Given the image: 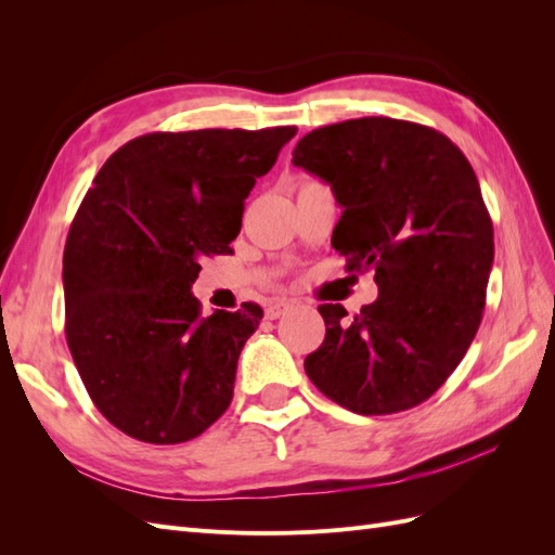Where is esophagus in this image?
<instances>
[{
	"instance_id": "34e87169",
	"label": "esophagus",
	"mask_w": 555,
	"mask_h": 555,
	"mask_svg": "<svg viewBox=\"0 0 555 555\" xmlns=\"http://www.w3.org/2000/svg\"><path fill=\"white\" fill-rule=\"evenodd\" d=\"M289 300L287 298H275V300H271V304H268V308H266V319H278L280 314H284L289 310Z\"/></svg>"
}]
</instances>
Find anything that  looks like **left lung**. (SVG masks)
<instances>
[{
	"mask_svg": "<svg viewBox=\"0 0 555 555\" xmlns=\"http://www.w3.org/2000/svg\"><path fill=\"white\" fill-rule=\"evenodd\" d=\"M292 162L331 184L343 208L331 245L379 287L354 319L319 306L326 338L308 377L357 414L416 408L456 371L486 306L493 222L473 166L444 133L393 117L319 127Z\"/></svg>",
	"mask_w": 555,
	"mask_h": 555,
	"instance_id": "1",
	"label": "left lung"
}]
</instances>
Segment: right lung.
Masks as SVG:
<instances>
[{"label":"right lung","instance_id":"obj_1","mask_svg":"<svg viewBox=\"0 0 555 555\" xmlns=\"http://www.w3.org/2000/svg\"><path fill=\"white\" fill-rule=\"evenodd\" d=\"M296 127L155 131L94 178L64 245L66 343L108 422L178 444L233 398L238 357L263 310L201 314V259L231 255L245 198Z\"/></svg>","mask_w":555,"mask_h":555}]
</instances>
